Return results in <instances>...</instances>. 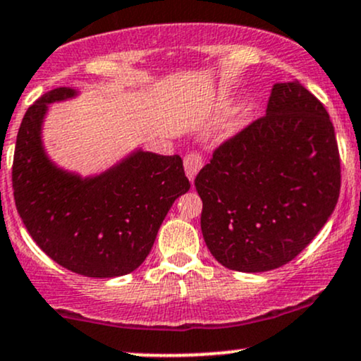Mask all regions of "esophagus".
<instances>
[{
    "instance_id": "esophagus-1",
    "label": "esophagus",
    "mask_w": 361,
    "mask_h": 361,
    "mask_svg": "<svg viewBox=\"0 0 361 361\" xmlns=\"http://www.w3.org/2000/svg\"><path fill=\"white\" fill-rule=\"evenodd\" d=\"M183 164H185L186 176H188L190 181H193L195 176H197V173L200 171L202 166H204V157L198 154V152H188V154L185 156Z\"/></svg>"
}]
</instances>
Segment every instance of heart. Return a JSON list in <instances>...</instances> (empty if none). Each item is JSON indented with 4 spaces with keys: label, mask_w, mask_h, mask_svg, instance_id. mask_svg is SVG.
<instances>
[{
    "label": "heart",
    "mask_w": 361,
    "mask_h": 361,
    "mask_svg": "<svg viewBox=\"0 0 361 361\" xmlns=\"http://www.w3.org/2000/svg\"><path fill=\"white\" fill-rule=\"evenodd\" d=\"M244 123V117L241 114H235L231 117L229 120H227L226 123H224L222 127V135H231L234 134V132H238L239 128H241V126Z\"/></svg>",
    "instance_id": "1"
}]
</instances>
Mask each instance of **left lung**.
<instances>
[{
  "mask_svg": "<svg viewBox=\"0 0 361 361\" xmlns=\"http://www.w3.org/2000/svg\"><path fill=\"white\" fill-rule=\"evenodd\" d=\"M195 186L219 263L246 273L287 264L338 204L341 163L324 105L299 82L273 85L267 115L215 147Z\"/></svg>",
  "mask_w": 361,
  "mask_h": 361,
  "instance_id": "obj_1",
  "label": "left lung"
}]
</instances>
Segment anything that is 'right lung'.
I'll return each instance as SVG.
<instances>
[{
	"label": "right lung",
	"instance_id": "add662e5",
	"mask_svg": "<svg viewBox=\"0 0 361 361\" xmlns=\"http://www.w3.org/2000/svg\"><path fill=\"white\" fill-rule=\"evenodd\" d=\"M76 93L57 88L27 110L11 168L15 205L49 258L78 275L111 279L147 258L173 202L190 190L183 161L139 151L97 178L66 173L45 156L40 127L47 103Z\"/></svg>",
	"mask_w": 361,
	"mask_h": 361
}]
</instances>
